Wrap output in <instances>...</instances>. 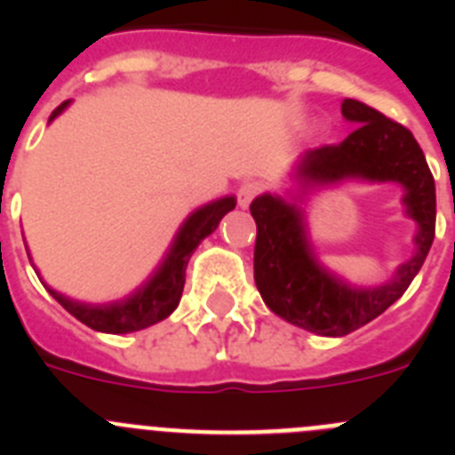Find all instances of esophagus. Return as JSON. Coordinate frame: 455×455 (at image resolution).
<instances>
[{
    "label": "esophagus",
    "instance_id": "obj_1",
    "mask_svg": "<svg viewBox=\"0 0 455 455\" xmlns=\"http://www.w3.org/2000/svg\"><path fill=\"white\" fill-rule=\"evenodd\" d=\"M262 188L264 187L259 182H243V184H241L239 191H236V203H239V207L241 209L251 207V203L257 198V196H259V193H262Z\"/></svg>",
    "mask_w": 455,
    "mask_h": 455
}]
</instances>
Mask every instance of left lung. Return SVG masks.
Returning <instances> with one entry per match:
<instances>
[{"mask_svg": "<svg viewBox=\"0 0 455 455\" xmlns=\"http://www.w3.org/2000/svg\"><path fill=\"white\" fill-rule=\"evenodd\" d=\"M341 114L357 127L337 146L305 152L296 166L300 187L348 178L399 182L405 188V214L417 223V235L415 255L396 268L389 283L355 287L321 264L296 200L271 193L252 200L255 284L264 303L289 323L325 337L348 335L396 303L419 273L435 236V180L415 136L357 100H344Z\"/></svg>", "mask_w": 455, "mask_h": 455, "instance_id": "1", "label": "left lung"}]
</instances>
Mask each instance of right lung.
Segmentation results:
<instances>
[{
    "label": "right lung",
    "mask_w": 455,
    "mask_h": 455,
    "mask_svg": "<svg viewBox=\"0 0 455 455\" xmlns=\"http://www.w3.org/2000/svg\"><path fill=\"white\" fill-rule=\"evenodd\" d=\"M70 104V100L52 111L50 120L61 114L63 108ZM236 200L232 196L214 200V203L204 204V207L196 209L191 216L182 223L178 230L175 239H172L171 248L164 255L162 264L152 271L146 283L140 284L139 289L124 296V299L114 300V303H82V300H72L63 293L54 291L47 287V291L54 296L63 307L70 312L75 319L86 323L88 328L100 332H111V335H124V332H136L143 331L148 325H155L159 321L166 319L172 315V309L180 305L182 299L184 280H187V264L191 259L193 251L198 248L200 241L209 236L219 228L220 219L228 212H232Z\"/></svg>",
    "instance_id": "right-lung-1"
}]
</instances>
